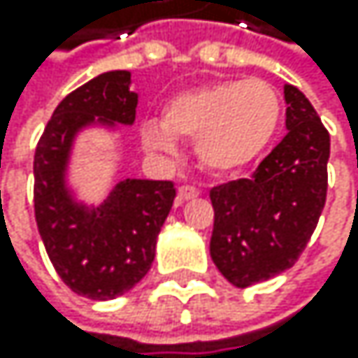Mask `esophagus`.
Returning a JSON list of instances; mask_svg holds the SVG:
<instances>
[{"label": "esophagus", "instance_id": "1", "mask_svg": "<svg viewBox=\"0 0 358 358\" xmlns=\"http://www.w3.org/2000/svg\"><path fill=\"white\" fill-rule=\"evenodd\" d=\"M197 195H199V189H195V187H180V189H178V203L189 201V199H193Z\"/></svg>", "mask_w": 358, "mask_h": 358}]
</instances>
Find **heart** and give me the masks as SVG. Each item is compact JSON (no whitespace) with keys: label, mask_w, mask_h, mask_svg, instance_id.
Listing matches in <instances>:
<instances>
[{"label":"heart","mask_w":358,"mask_h":358,"mask_svg":"<svg viewBox=\"0 0 358 358\" xmlns=\"http://www.w3.org/2000/svg\"><path fill=\"white\" fill-rule=\"evenodd\" d=\"M281 115L283 105L271 83L219 81L169 99L161 122L141 127V143L152 155L173 157L176 139H191L206 169L231 173L264 155L279 131Z\"/></svg>","instance_id":"b5f03b06"}]
</instances>
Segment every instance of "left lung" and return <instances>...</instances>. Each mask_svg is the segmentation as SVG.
<instances>
[{
    "instance_id": "left-lung-1",
    "label": "left lung",
    "mask_w": 358,
    "mask_h": 358,
    "mask_svg": "<svg viewBox=\"0 0 358 358\" xmlns=\"http://www.w3.org/2000/svg\"><path fill=\"white\" fill-rule=\"evenodd\" d=\"M287 135L241 178L210 191L215 227L210 257L236 287L292 268L327 201L329 131L294 85H283Z\"/></svg>"
}]
</instances>
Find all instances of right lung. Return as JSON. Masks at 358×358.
Wrapping results in <instances>:
<instances>
[{"label": "right lung", "mask_w": 358, "mask_h": 358, "mask_svg": "<svg viewBox=\"0 0 358 358\" xmlns=\"http://www.w3.org/2000/svg\"><path fill=\"white\" fill-rule=\"evenodd\" d=\"M137 99L129 71L94 77L55 107L36 145L34 213L40 238L59 279L92 301L122 296L145 277L176 197L169 180L127 178L101 206H92L68 187L77 135L92 127H133Z\"/></svg>", "instance_id": "add662e5"}]
</instances>
